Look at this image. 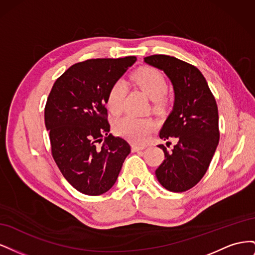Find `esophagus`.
I'll list each match as a JSON object with an SVG mask.
<instances>
[{
	"label": "esophagus",
	"instance_id": "34e87169",
	"mask_svg": "<svg viewBox=\"0 0 255 255\" xmlns=\"http://www.w3.org/2000/svg\"><path fill=\"white\" fill-rule=\"evenodd\" d=\"M146 148L145 145H139V144H132V151L133 152H138V151H141L144 150Z\"/></svg>",
	"mask_w": 255,
	"mask_h": 255
}]
</instances>
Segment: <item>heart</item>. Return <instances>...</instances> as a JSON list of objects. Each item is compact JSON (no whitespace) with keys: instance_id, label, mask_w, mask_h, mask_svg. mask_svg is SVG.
<instances>
[{"instance_id":"heart-1","label":"heart","mask_w":255,"mask_h":255,"mask_svg":"<svg viewBox=\"0 0 255 255\" xmlns=\"http://www.w3.org/2000/svg\"><path fill=\"white\" fill-rule=\"evenodd\" d=\"M132 79L153 101L155 106L163 104V97L167 91V82L158 70L151 67H142L133 73ZM126 95V83L123 81L115 82L107 92L106 105L109 110L117 115L122 111L123 99ZM155 128V123L149 118H138L134 116H126L117 120L115 129L120 136L134 142L144 141Z\"/></svg>"}]
</instances>
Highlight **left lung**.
Segmentation results:
<instances>
[{"label":"left lung","mask_w":255,"mask_h":255,"mask_svg":"<svg viewBox=\"0 0 255 255\" xmlns=\"http://www.w3.org/2000/svg\"><path fill=\"white\" fill-rule=\"evenodd\" d=\"M144 63L164 71L174 91L173 109L159 137L164 140L173 137L177 142L170 152L159 145L165 159L155 174L167 190L186 191L202 179L218 145V107L195 66L169 55H151L144 57Z\"/></svg>","instance_id":"1"}]
</instances>
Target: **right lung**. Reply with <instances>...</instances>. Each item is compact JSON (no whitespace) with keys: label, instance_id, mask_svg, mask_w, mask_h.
Here are the masks:
<instances>
[{"label":"right lung","instance_id":"1","mask_svg":"<svg viewBox=\"0 0 255 255\" xmlns=\"http://www.w3.org/2000/svg\"><path fill=\"white\" fill-rule=\"evenodd\" d=\"M135 61V56L88 59L71 66L53 85L44 109L52 155L82 194L109 191L130 153L123 138L109 134L105 104L112 85Z\"/></svg>","mask_w":255,"mask_h":255}]
</instances>
